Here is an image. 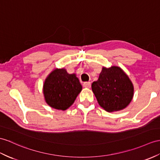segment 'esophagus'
<instances>
[{
  "label": "esophagus",
  "mask_w": 160,
  "mask_h": 160,
  "mask_svg": "<svg viewBox=\"0 0 160 160\" xmlns=\"http://www.w3.org/2000/svg\"><path fill=\"white\" fill-rule=\"evenodd\" d=\"M83 87L84 88H89L91 87V83L90 82H84L83 84Z\"/></svg>",
  "instance_id": "esophagus-1"
}]
</instances>
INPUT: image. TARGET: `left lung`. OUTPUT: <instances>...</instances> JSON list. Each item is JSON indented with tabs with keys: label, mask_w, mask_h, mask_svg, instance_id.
Masks as SVG:
<instances>
[{
	"label": "left lung",
	"mask_w": 160,
	"mask_h": 160,
	"mask_svg": "<svg viewBox=\"0 0 160 160\" xmlns=\"http://www.w3.org/2000/svg\"><path fill=\"white\" fill-rule=\"evenodd\" d=\"M92 89L100 106L108 112L126 108L134 94L131 81L118 67H103L98 81L92 83Z\"/></svg>",
	"instance_id": "left-lung-1"
}]
</instances>
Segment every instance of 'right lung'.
Returning <instances> with one entry per match:
<instances>
[{"mask_svg":"<svg viewBox=\"0 0 160 160\" xmlns=\"http://www.w3.org/2000/svg\"><path fill=\"white\" fill-rule=\"evenodd\" d=\"M82 89L75 74H68L65 69H56L49 74L43 85L46 102L51 107L66 110L75 102Z\"/></svg>","mask_w":160,"mask_h":160,"instance_id":"obj_1","label":"right lung"}]
</instances>
